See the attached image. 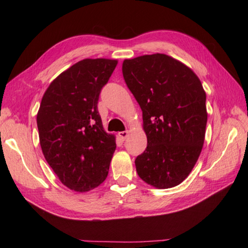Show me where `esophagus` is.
I'll return each instance as SVG.
<instances>
[{"label": "esophagus", "mask_w": 248, "mask_h": 248, "mask_svg": "<svg viewBox=\"0 0 248 248\" xmlns=\"http://www.w3.org/2000/svg\"><path fill=\"white\" fill-rule=\"evenodd\" d=\"M128 135H129L128 131H121V132L118 133V136H119V138H120L121 140H124L125 139H127Z\"/></svg>", "instance_id": "34e87169"}]
</instances>
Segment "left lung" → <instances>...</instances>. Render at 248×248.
<instances>
[{"mask_svg":"<svg viewBox=\"0 0 248 248\" xmlns=\"http://www.w3.org/2000/svg\"><path fill=\"white\" fill-rule=\"evenodd\" d=\"M123 75L143 112L147 148L135 159L141 180L180 184L196 164L207 125L205 93L191 68L166 54L124 60Z\"/></svg>","mask_w":248,"mask_h":248,"instance_id":"1","label":"left lung"}]
</instances>
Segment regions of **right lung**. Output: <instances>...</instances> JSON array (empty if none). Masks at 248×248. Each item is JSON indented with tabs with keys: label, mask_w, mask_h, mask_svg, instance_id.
Returning a JSON list of instances; mask_svg holds the SVG:
<instances>
[{
	"label": "right lung",
	"mask_w": 248,
	"mask_h": 248,
	"mask_svg": "<svg viewBox=\"0 0 248 248\" xmlns=\"http://www.w3.org/2000/svg\"><path fill=\"white\" fill-rule=\"evenodd\" d=\"M117 62H78L52 81L41 99L37 114L41 150L61 182L76 192L91 191L108 177L116 140L104 131L97 104Z\"/></svg>",
	"instance_id": "right-lung-1"
}]
</instances>
